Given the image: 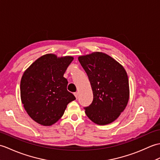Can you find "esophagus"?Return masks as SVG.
Here are the masks:
<instances>
[{
	"label": "esophagus",
	"instance_id": "obj_1",
	"mask_svg": "<svg viewBox=\"0 0 160 160\" xmlns=\"http://www.w3.org/2000/svg\"><path fill=\"white\" fill-rule=\"evenodd\" d=\"M74 96H75V97H76V98L77 99L78 97H79V93H78V92H74Z\"/></svg>",
	"mask_w": 160,
	"mask_h": 160
}]
</instances>
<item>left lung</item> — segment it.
<instances>
[{
	"label": "left lung",
	"instance_id": "1",
	"mask_svg": "<svg viewBox=\"0 0 160 160\" xmlns=\"http://www.w3.org/2000/svg\"><path fill=\"white\" fill-rule=\"evenodd\" d=\"M93 92V101L84 108L92 122L105 125L124 111L129 98V79L125 68L108 55L94 52L79 57Z\"/></svg>",
	"mask_w": 160,
	"mask_h": 160
}]
</instances>
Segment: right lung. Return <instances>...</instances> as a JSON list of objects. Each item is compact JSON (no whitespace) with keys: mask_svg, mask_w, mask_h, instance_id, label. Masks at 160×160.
Here are the masks:
<instances>
[{"mask_svg":"<svg viewBox=\"0 0 160 160\" xmlns=\"http://www.w3.org/2000/svg\"><path fill=\"white\" fill-rule=\"evenodd\" d=\"M73 59L71 56L44 55L23 74L21 101L29 116L42 125L51 126L58 121L67 105L75 100V97L67 90L68 81L63 77Z\"/></svg>","mask_w":160,"mask_h":160,"instance_id":"1","label":"right lung"}]
</instances>
